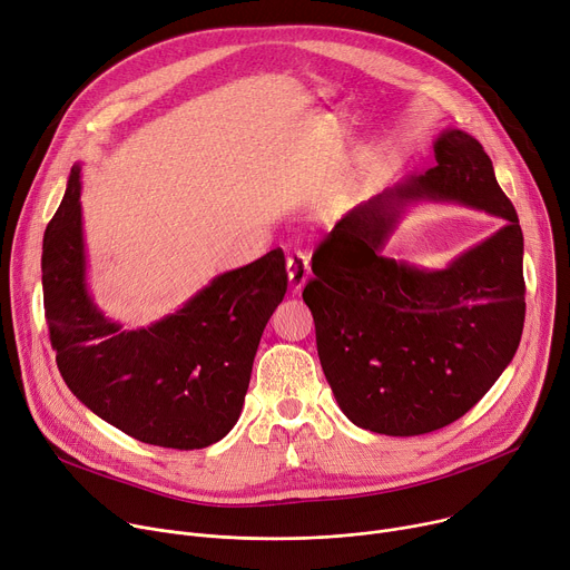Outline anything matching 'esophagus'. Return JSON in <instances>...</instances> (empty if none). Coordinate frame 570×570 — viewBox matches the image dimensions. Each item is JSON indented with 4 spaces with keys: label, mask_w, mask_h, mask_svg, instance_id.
<instances>
[{
    "label": "esophagus",
    "mask_w": 570,
    "mask_h": 570,
    "mask_svg": "<svg viewBox=\"0 0 570 570\" xmlns=\"http://www.w3.org/2000/svg\"><path fill=\"white\" fill-rule=\"evenodd\" d=\"M311 278V257L301 253V250H294L287 255V281H289V287L294 292H298L305 283H308Z\"/></svg>",
    "instance_id": "34e87169"
}]
</instances>
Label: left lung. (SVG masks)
Returning a JSON list of instances; mask_svg holds the SVG:
<instances>
[{"label":"left lung","mask_w":570,"mask_h":570,"mask_svg":"<svg viewBox=\"0 0 570 570\" xmlns=\"http://www.w3.org/2000/svg\"><path fill=\"white\" fill-rule=\"evenodd\" d=\"M435 166L348 209L313 255L303 301L342 413L385 435H420L465 415L509 367L524 324L522 230L491 157L463 129L433 139ZM454 202L505 226L441 271L385 258L415 204Z\"/></svg>","instance_id":"1"}]
</instances>
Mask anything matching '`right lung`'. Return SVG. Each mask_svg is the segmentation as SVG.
I'll use <instances>...</instances> for the list:
<instances>
[{"label": "right lung", "mask_w": 570, "mask_h": 570, "mask_svg": "<svg viewBox=\"0 0 570 570\" xmlns=\"http://www.w3.org/2000/svg\"><path fill=\"white\" fill-rule=\"evenodd\" d=\"M81 164L42 239V298L59 372L72 395L141 443L200 450L237 424L253 358L287 289L283 250L214 276L178 311L125 331L89 287Z\"/></svg>", "instance_id": "add662e5"}]
</instances>
